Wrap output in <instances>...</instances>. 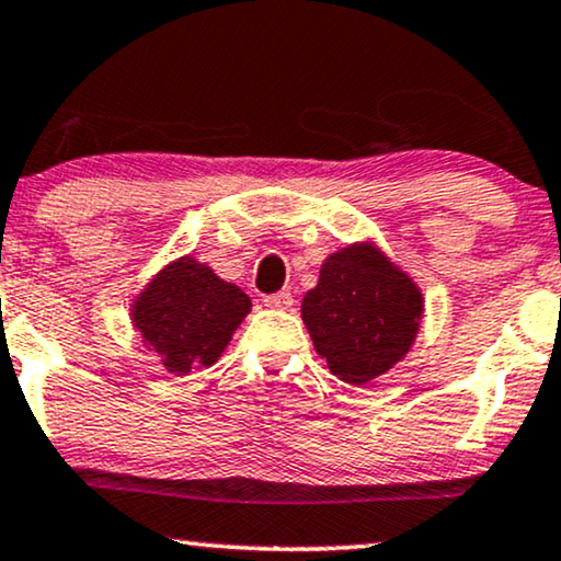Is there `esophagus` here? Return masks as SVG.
Here are the masks:
<instances>
[{
    "mask_svg": "<svg viewBox=\"0 0 561 561\" xmlns=\"http://www.w3.org/2000/svg\"><path fill=\"white\" fill-rule=\"evenodd\" d=\"M265 307H270V309H291L294 307V296L288 291L270 294V296H265Z\"/></svg>",
    "mask_w": 561,
    "mask_h": 561,
    "instance_id": "esophagus-1",
    "label": "esophagus"
}]
</instances>
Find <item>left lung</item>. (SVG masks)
Returning a JSON list of instances; mask_svg holds the SVG:
<instances>
[{
  "mask_svg": "<svg viewBox=\"0 0 561 561\" xmlns=\"http://www.w3.org/2000/svg\"><path fill=\"white\" fill-rule=\"evenodd\" d=\"M424 296L371 241L330 254L301 301L314 351L343 382L366 385L403 362L416 341Z\"/></svg>",
  "mask_w": 561,
  "mask_h": 561,
  "instance_id": "1",
  "label": "left lung"
}]
</instances>
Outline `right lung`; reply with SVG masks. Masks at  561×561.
Here are the masks:
<instances>
[{"label":"right lung","mask_w":561,"mask_h":561,"mask_svg":"<svg viewBox=\"0 0 561 561\" xmlns=\"http://www.w3.org/2000/svg\"><path fill=\"white\" fill-rule=\"evenodd\" d=\"M252 309L239 286L218 278L205 262L179 257L133 301V324L171 375L213 366Z\"/></svg>","instance_id":"right-lung-1"}]
</instances>
